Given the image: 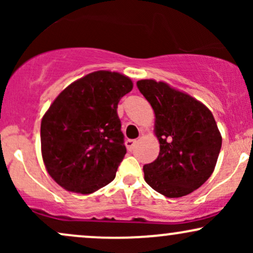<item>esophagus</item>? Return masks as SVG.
I'll return each mask as SVG.
<instances>
[{"label": "esophagus", "instance_id": "34e87169", "mask_svg": "<svg viewBox=\"0 0 253 253\" xmlns=\"http://www.w3.org/2000/svg\"><path fill=\"white\" fill-rule=\"evenodd\" d=\"M135 144H136V140H133V139H128V140L126 141V147H127V150H128L129 152H132V151L134 150Z\"/></svg>", "mask_w": 253, "mask_h": 253}]
</instances>
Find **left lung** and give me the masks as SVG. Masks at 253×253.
I'll return each mask as SVG.
<instances>
[{
    "mask_svg": "<svg viewBox=\"0 0 253 253\" xmlns=\"http://www.w3.org/2000/svg\"><path fill=\"white\" fill-rule=\"evenodd\" d=\"M139 91L156 114L161 151L144 165L145 181L167 197L193 193L210 178L222 139L213 114L205 104L164 82L141 80Z\"/></svg>",
    "mask_w": 253,
    "mask_h": 253,
    "instance_id": "left-lung-1",
    "label": "left lung"
}]
</instances>
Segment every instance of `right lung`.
<instances>
[{
  "mask_svg": "<svg viewBox=\"0 0 253 253\" xmlns=\"http://www.w3.org/2000/svg\"><path fill=\"white\" fill-rule=\"evenodd\" d=\"M132 88L124 75L95 71L53 101L42 120L40 139L46 169L60 187L91 194L115 178L126 155L118 103Z\"/></svg>",
  "mask_w": 253,
  "mask_h": 253,
  "instance_id": "right-lung-1",
  "label": "right lung"
}]
</instances>
